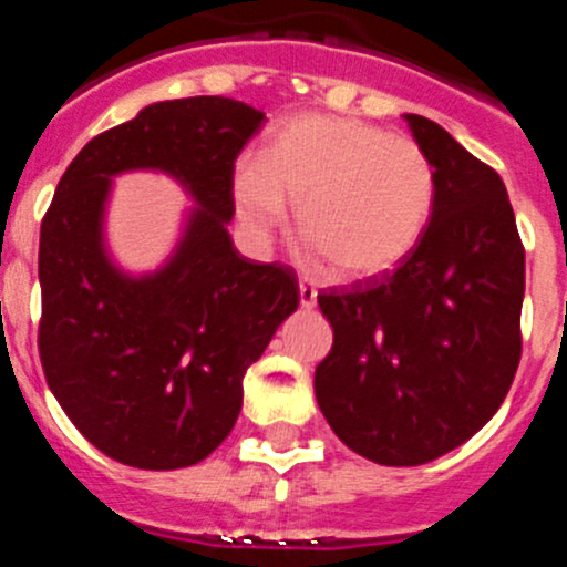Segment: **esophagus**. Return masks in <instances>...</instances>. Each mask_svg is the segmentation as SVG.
<instances>
[{
  "instance_id": "1",
  "label": "esophagus",
  "mask_w": 567,
  "mask_h": 567,
  "mask_svg": "<svg viewBox=\"0 0 567 567\" xmlns=\"http://www.w3.org/2000/svg\"><path fill=\"white\" fill-rule=\"evenodd\" d=\"M300 306L302 308L317 306V286H313L311 281H306V278L300 281Z\"/></svg>"
}]
</instances>
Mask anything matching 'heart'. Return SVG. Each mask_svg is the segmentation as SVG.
<instances>
[{
  "label": "heart",
  "instance_id": "1",
  "mask_svg": "<svg viewBox=\"0 0 567 567\" xmlns=\"http://www.w3.org/2000/svg\"><path fill=\"white\" fill-rule=\"evenodd\" d=\"M245 229L267 237L295 204L297 231L341 278L390 270L417 248L436 207V172L410 136L352 116L284 122L259 161L235 168Z\"/></svg>",
  "mask_w": 567,
  "mask_h": 567
}]
</instances>
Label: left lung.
Listing matches in <instances>:
<instances>
[{
  "instance_id": "8db88e82",
  "label": "left lung",
  "mask_w": 567,
  "mask_h": 567,
  "mask_svg": "<svg viewBox=\"0 0 567 567\" xmlns=\"http://www.w3.org/2000/svg\"><path fill=\"white\" fill-rule=\"evenodd\" d=\"M404 120L436 172L429 231L399 270L317 297L332 324L319 410L349 451L384 466L477 434L522 360L524 245L505 183L445 127Z\"/></svg>"
}]
</instances>
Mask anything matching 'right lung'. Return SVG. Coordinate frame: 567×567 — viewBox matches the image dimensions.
I'll return each instance as SVG.
<instances>
[{
	"instance_id": "add662e5",
	"label": "right lung",
	"mask_w": 567,
	"mask_h": 567,
	"mask_svg": "<svg viewBox=\"0 0 567 567\" xmlns=\"http://www.w3.org/2000/svg\"><path fill=\"white\" fill-rule=\"evenodd\" d=\"M265 114L202 95L142 109L92 138L56 185L40 226L38 349L45 382L75 429L109 458L179 470L235 429L243 377L300 306L295 272L240 256L235 161ZM153 167L197 198L161 271L127 277L107 259L110 179Z\"/></svg>"
}]
</instances>
